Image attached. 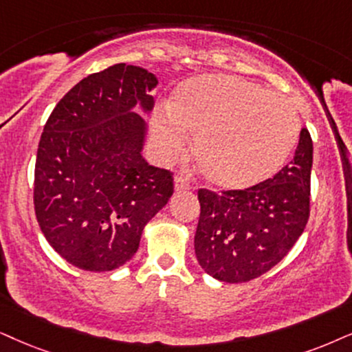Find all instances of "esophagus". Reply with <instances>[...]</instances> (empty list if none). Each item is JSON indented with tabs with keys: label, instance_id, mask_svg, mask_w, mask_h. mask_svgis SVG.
<instances>
[{
	"label": "esophagus",
	"instance_id": "34e87169",
	"mask_svg": "<svg viewBox=\"0 0 352 352\" xmlns=\"http://www.w3.org/2000/svg\"><path fill=\"white\" fill-rule=\"evenodd\" d=\"M173 184H175V191H184V190H190V182L182 175H175L173 179Z\"/></svg>",
	"mask_w": 352,
	"mask_h": 352
}]
</instances>
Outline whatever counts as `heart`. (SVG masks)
I'll return each mask as SVG.
<instances>
[{"instance_id":"1","label":"heart","mask_w":352,"mask_h":352,"mask_svg":"<svg viewBox=\"0 0 352 352\" xmlns=\"http://www.w3.org/2000/svg\"><path fill=\"white\" fill-rule=\"evenodd\" d=\"M292 102L253 81L203 74L182 82L167 110H154L151 140L164 162L179 159L195 135L193 154L208 182L224 190L263 184L286 164L299 140Z\"/></svg>"}]
</instances>
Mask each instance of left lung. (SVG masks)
Here are the masks:
<instances>
[{
  "label": "left lung",
  "mask_w": 352,
  "mask_h": 352,
  "mask_svg": "<svg viewBox=\"0 0 352 352\" xmlns=\"http://www.w3.org/2000/svg\"><path fill=\"white\" fill-rule=\"evenodd\" d=\"M312 159V138L302 128L294 159L273 179L219 195L198 191L195 253L209 276L247 283L287 255L309 221Z\"/></svg>",
  "instance_id": "1"
}]
</instances>
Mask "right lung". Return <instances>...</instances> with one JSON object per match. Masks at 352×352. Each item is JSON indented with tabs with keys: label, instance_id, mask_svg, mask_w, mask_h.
<instances>
[{
	"label": "right lung",
	"instance_id": "add662e5",
	"mask_svg": "<svg viewBox=\"0 0 352 352\" xmlns=\"http://www.w3.org/2000/svg\"><path fill=\"white\" fill-rule=\"evenodd\" d=\"M157 78L126 63L89 74L58 102L40 136L34 206L68 263L112 271L130 261L144 226L173 193L172 172L143 157Z\"/></svg>",
	"mask_w": 352,
	"mask_h": 352
}]
</instances>
